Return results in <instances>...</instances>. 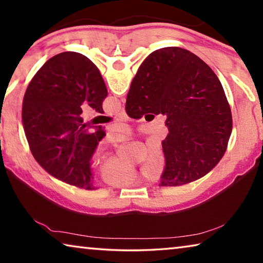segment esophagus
Wrapping results in <instances>:
<instances>
[{"label": "esophagus", "instance_id": "1", "mask_svg": "<svg viewBox=\"0 0 263 263\" xmlns=\"http://www.w3.org/2000/svg\"><path fill=\"white\" fill-rule=\"evenodd\" d=\"M118 118L121 119V121H125V119H127V115L125 112V110H122L121 112L118 114Z\"/></svg>", "mask_w": 263, "mask_h": 263}]
</instances>
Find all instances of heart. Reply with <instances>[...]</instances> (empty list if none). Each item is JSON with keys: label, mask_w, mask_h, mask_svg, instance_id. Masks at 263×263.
I'll return each instance as SVG.
<instances>
[{"label": "heart", "mask_w": 263, "mask_h": 263, "mask_svg": "<svg viewBox=\"0 0 263 263\" xmlns=\"http://www.w3.org/2000/svg\"><path fill=\"white\" fill-rule=\"evenodd\" d=\"M128 128H123L121 133L116 137L117 140H123L130 136ZM166 163V158L161 148H153L149 151L147 157V167L152 174L158 175L162 173ZM101 176L106 183L114 186H128L142 180L144 174L138 172L137 169L131 168L124 164L119 160L112 159L106 162L101 171Z\"/></svg>", "instance_id": "heart-1"}]
</instances>
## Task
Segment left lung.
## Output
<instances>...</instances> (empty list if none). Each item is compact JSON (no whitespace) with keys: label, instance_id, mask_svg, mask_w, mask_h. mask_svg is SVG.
Masks as SVG:
<instances>
[{"label":"left lung","instance_id":"obj_1","mask_svg":"<svg viewBox=\"0 0 263 263\" xmlns=\"http://www.w3.org/2000/svg\"><path fill=\"white\" fill-rule=\"evenodd\" d=\"M106 95L100 70L77 52L52 57L31 80L22 123L31 153L51 176L78 188L95 189L90 159L105 131L83 122L81 106L88 103L103 114Z\"/></svg>","mask_w":263,"mask_h":263}]
</instances>
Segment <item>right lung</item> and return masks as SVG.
<instances>
[{"label":"right lung","instance_id":"add662e5","mask_svg":"<svg viewBox=\"0 0 263 263\" xmlns=\"http://www.w3.org/2000/svg\"><path fill=\"white\" fill-rule=\"evenodd\" d=\"M125 110L133 119L148 112L167 116L161 186L206 175L224 157L232 133V114L219 79L181 47L160 48L146 58L132 80Z\"/></svg>","mask_w":263,"mask_h":263}]
</instances>
